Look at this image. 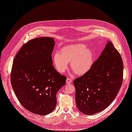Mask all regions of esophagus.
I'll return each mask as SVG.
<instances>
[{
  "label": "esophagus",
  "instance_id": "obj_1",
  "mask_svg": "<svg viewBox=\"0 0 132 132\" xmlns=\"http://www.w3.org/2000/svg\"><path fill=\"white\" fill-rule=\"evenodd\" d=\"M72 81V80L71 79H70V78H67V79H66V83L67 84H71Z\"/></svg>",
  "mask_w": 132,
  "mask_h": 132
}]
</instances>
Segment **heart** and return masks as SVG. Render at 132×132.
Returning <instances> with one entry per match:
<instances>
[{
	"label": "heart",
	"mask_w": 132,
	"mask_h": 132,
	"mask_svg": "<svg viewBox=\"0 0 132 132\" xmlns=\"http://www.w3.org/2000/svg\"><path fill=\"white\" fill-rule=\"evenodd\" d=\"M52 60L56 71L64 73L70 62L71 70L78 76L88 72L94 61V55L90 48L83 44H76L63 47L60 52H55Z\"/></svg>",
	"instance_id": "1"
}]
</instances>
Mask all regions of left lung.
Returning <instances> with one entry per match:
<instances>
[{"instance_id": "8db88e82", "label": "left lung", "mask_w": 132, "mask_h": 132, "mask_svg": "<svg viewBox=\"0 0 132 132\" xmlns=\"http://www.w3.org/2000/svg\"><path fill=\"white\" fill-rule=\"evenodd\" d=\"M123 70L121 55L108 41L90 71L73 81L78 110L89 116L110 106L121 88Z\"/></svg>"}]
</instances>
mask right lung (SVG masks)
Wrapping results in <instances>:
<instances>
[{
	"label": "right lung",
	"instance_id": "add662e5",
	"mask_svg": "<svg viewBox=\"0 0 132 132\" xmlns=\"http://www.w3.org/2000/svg\"><path fill=\"white\" fill-rule=\"evenodd\" d=\"M54 39H33L23 45L13 62L11 81L21 105L41 116L52 112L56 105V93L65 85L66 77L53 66Z\"/></svg>",
	"mask_w": 132,
	"mask_h": 132
}]
</instances>
